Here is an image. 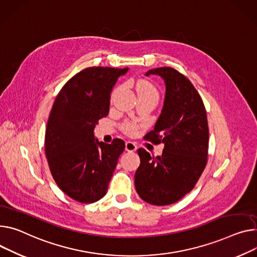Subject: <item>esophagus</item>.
<instances>
[{
	"label": "esophagus",
	"mask_w": 257,
	"mask_h": 257,
	"mask_svg": "<svg viewBox=\"0 0 257 257\" xmlns=\"http://www.w3.org/2000/svg\"><path fill=\"white\" fill-rule=\"evenodd\" d=\"M125 150H126L127 152H134V151L137 150V146H136V144L133 143V142H126V143H125Z\"/></svg>",
	"instance_id": "obj_1"
}]
</instances>
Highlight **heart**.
<instances>
[{
    "label": "heart",
    "instance_id": "b5f03b06",
    "mask_svg": "<svg viewBox=\"0 0 257 257\" xmlns=\"http://www.w3.org/2000/svg\"><path fill=\"white\" fill-rule=\"evenodd\" d=\"M137 91L139 94H148V95H153L157 97V91L154 88V86L145 80L139 81L137 83ZM123 130L125 133L133 135L136 132V126L132 123H125L123 126Z\"/></svg>",
    "mask_w": 257,
    "mask_h": 257
}]
</instances>
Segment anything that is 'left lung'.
Returning a JSON list of instances; mask_svg holds the SVG:
<instances>
[{
  "label": "left lung",
  "mask_w": 257,
  "mask_h": 257,
  "mask_svg": "<svg viewBox=\"0 0 257 257\" xmlns=\"http://www.w3.org/2000/svg\"><path fill=\"white\" fill-rule=\"evenodd\" d=\"M166 86L160 117L147 139L163 143L161 156L138 149L140 166L135 187L141 199L154 206L176 203L188 193L202 175L208 156L209 128L202 98L188 79L170 67L149 70Z\"/></svg>",
  "instance_id": "obj_1"
}]
</instances>
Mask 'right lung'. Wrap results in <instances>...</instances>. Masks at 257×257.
<instances>
[{"mask_svg":"<svg viewBox=\"0 0 257 257\" xmlns=\"http://www.w3.org/2000/svg\"><path fill=\"white\" fill-rule=\"evenodd\" d=\"M128 71L91 67L73 76L58 92L45 134V153L54 181L71 199L94 203L106 194L124 142L94 137L97 120L109 113L111 91Z\"/></svg>","mask_w":257,"mask_h":257,"instance_id":"add662e5","label":"right lung"}]
</instances>
